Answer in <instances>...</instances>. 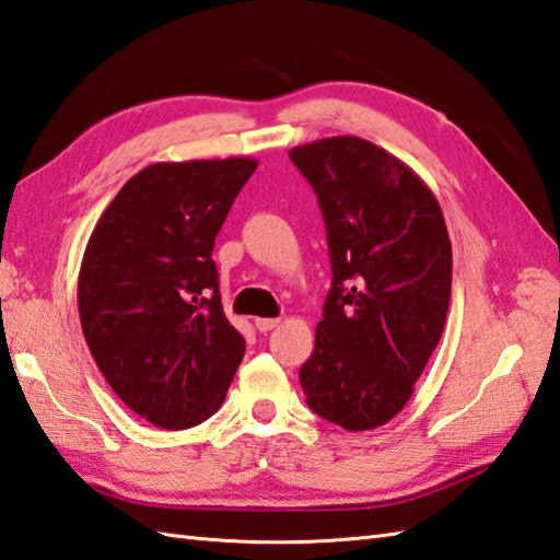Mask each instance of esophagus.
Masks as SVG:
<instances>
[{
    "label": "esophagus",
    "instance_id": "esophagus-1",
    "mask_svg": "<svg viewBox=\"0 0 560 560\" xmlns=\"http://www.w3.org/2000/svg\"><path fill=\"white\" fill-rule=\"evenodd\" d=\"M254 325H256L258 332H270V330H276V327L280 325V320L278 318H256Z\"/></svg>",
    "mask_w": 560,
    "mask_h": 560
}]
</instances>
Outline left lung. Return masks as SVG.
Segmentation results:
<instances>
[{
    "instance_id": "1",
    "label": "left lung",
    "mask_w": 560,
    "mask_h": 560,
    "mask_svg": "<svg viewBox=\"0 0 560 560\" xmlns=\"http://www.w3.org/2000/svg\"><path fill=\"white\" fill-rule=\"evenodd\" d=\"M318 197L332 288L299 371L313 413L361 432L408 404L452 299V242L438 197L404 161L339 135L294 147Z\"/></svg>"
}]
</instances>
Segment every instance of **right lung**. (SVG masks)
<instances>
[{"label": "right lung", "mask_w": 560, "mask_h": 560, "mask_svg": "<svg viewBox=\"0 0 560 560\" xmlns=\"http://www.w3.org/2000/svg\"><path fill=\"white\" fill-rule=\"evenodd\" d=\"M256 166L247 156L152 163L120 187L85 247V342L118 399L161 430L211 418L242 363L211 254Z\"/></svg>", "instance_id": "add662e5"}]
</instances>
